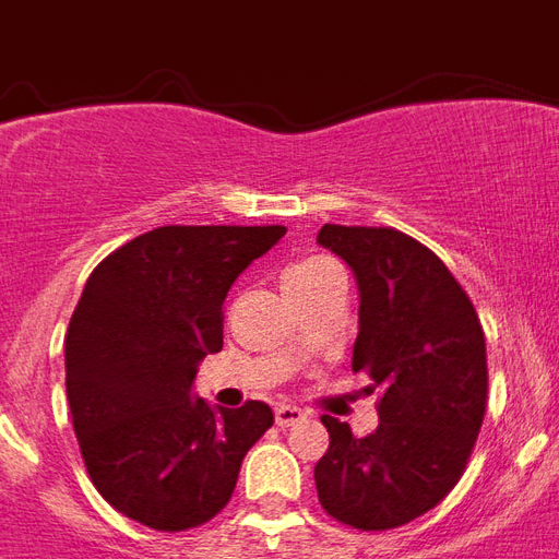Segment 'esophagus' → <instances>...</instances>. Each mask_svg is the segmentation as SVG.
<instances>
[{
  "label": "esophagus",
  "instance_id": "esophagus-1",
  "mask_svg": "<svg viewBox=\"0 0 559 559\" xmlns=\"http://www.w3.org/2000/svg\"><path fill=\"white\" fill-rule=\"evenodd\" d=\"M307 417L305 408L298 406H287V403H281L278 408H275V424L281 426V429H287V426H298L301 420Z\"/></svg>",
  "mask_w": 559,
  "mask_h": 559
}]
</instances>
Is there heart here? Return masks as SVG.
Masks as SVG:
<instances>
[{
  "label": "heart",
  "mask_w": 559,
  "mask_h": 559,
  "mask_svg": "<svg viewBox=\"0 0 559 559\" xmlns=\"http://www.w3.org/2000/svg\"><path fill=\"white\" fill-rule=\"evenodd\" d=\"M333 272H340L331 261L324 258H307V261L293 263L287 272H284V289L287 293H298V289H313L319 287L324 278H331Z\"/></svg>",
  "instance_id": "1"
}]
</instances>
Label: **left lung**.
Listing matches in <instances>:
<instances>
[{
  "mask_svg": "<svg viewBox=\"0 0 559 559\" xmlns=\"http://www.w3.org/2000/svg\"><path fill=\"white\" fill-rule=\"evenodd\" d=\"M316 243L357 278L350 368L382 389L380 426L366 438L322 417L331 447L316 464L319 502L350 528H397L464 476L487 406L485 333L441 258L397 228L328 223Z\"/></svg>",
  "mask_w": 559,
  "mask_h": 559,
  "instance_id": "left-lung-1",
  "label": "left lung"
}]
</instances>
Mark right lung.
<instances>
[{"instance_id":"1","label":"right lung","mask_w":559,"mask_h":559,"mask_svg":"<svg viewBox=\"0 0 559 559\" xmlns=\"http://www.w3.org/2000/svg\"><path fill=\"white\" fill-rule=\"evenodd\" d=\"M284 226H162L104 258L66 333V394L92 485L156 531L197 528L235 493L272 408L191 394L223 348V301Z\"/></svg>"}]
</instances>
